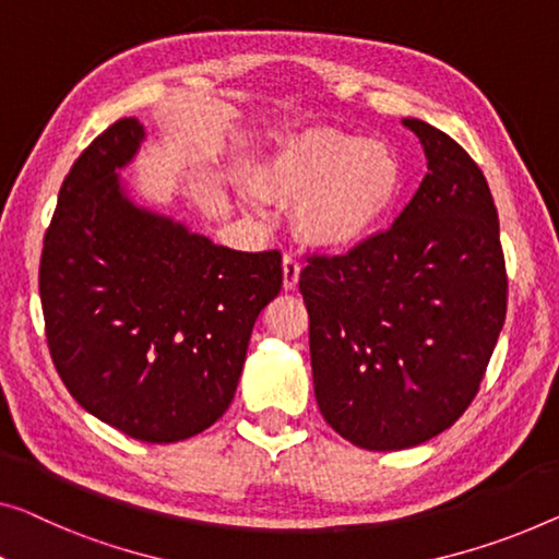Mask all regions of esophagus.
Segmentation results:
<instances>
[{
  "label": "esophagus",
  "mask_w": 559,
  "mask_h": 559,
  "mask_svg": "<svg viewBox=\"0 0 559 559\" xmlns=\"http://www.w3.org/2000/svg\"><path fill=\"white\" fill-rule=\"evenodd\" d=\"M298 276H301V263H298L290 253H286L283 255V288L294 290Z\"/></svg>",
  "instance_id": "34e87169"
}]
</instances>
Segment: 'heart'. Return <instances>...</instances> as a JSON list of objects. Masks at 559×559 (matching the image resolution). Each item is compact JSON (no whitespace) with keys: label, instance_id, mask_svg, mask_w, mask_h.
Returning a JSON list of instances; mask_svg holds the SVG:
<instances>
[{"label":"heart","instance_id":"heart-1","mask_svg":"<svg viewBox=\"0 0 559 559\" xmlns=\"http://www.w3.org/2000/svg\"><path fill=\"white\" fill-rule=\"evenodd\" d=\"M402 160L384 140H361L333 128L281 135L258 168L265 195L295 200L296 230L306 243L338 251L359 246L384 223L402 190ZM240 198L261 213L265 198L240 186Z\"/></svg>","mask_w":559,"mask_h":559}]
</instances>
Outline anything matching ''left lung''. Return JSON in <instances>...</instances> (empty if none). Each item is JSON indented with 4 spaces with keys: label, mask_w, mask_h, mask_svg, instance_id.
<instances>
[{
    "label": "left lung",
    "mask_w": 559,
    "mask_h": 559,
    "mask_svg": "<svg viewBox=\"0 0 559 559\" xmlns=\"http://www.w3.org/2000/svg\"><path fill=\"white\" fill-rule=\"evenodd\" d=\"M429 173L394 226L346 255H311L313 391L333 431L371 452L441 435L477 396L507 316L499 218L479 165L406 118Z\"/></svg>",
    "instance_id": "obj_1"
}]
</instances>
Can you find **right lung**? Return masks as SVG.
<instances>
[{
  "label": "right lung",
  "instance_id": "obj_1",
  "mask_svg": "<svg viewBox=\"0 0 559 559\" xmlns=\"http://www.w3.org/2000/svg\"><path fill=\"white\" fill-rule=\"evenodd\" d=\"M143 138L122 118L74 160L45 233L39 298L74 402L132 439L170 444L226 414L283 269L278 251H230L132 203L115 170Z\"/></svg>",
  "mask_w": 559,
  "mask_h": 559
}]
</instances>
